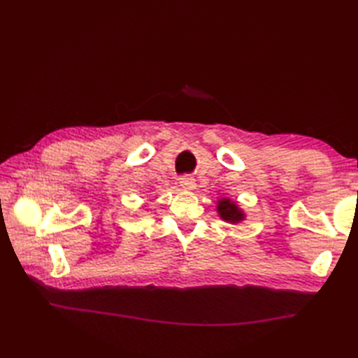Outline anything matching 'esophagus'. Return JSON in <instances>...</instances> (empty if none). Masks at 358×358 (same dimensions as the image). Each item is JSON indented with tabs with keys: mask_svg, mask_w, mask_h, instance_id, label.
Instances as JSON below:
<instances>
[{
	"mask_svg": "<svg viewBox=\"0 0 358 358\" xmlns=\"http://www.w3.org/2000/svg\"><path fill=\"white\" fill-rule=\"evenodd\" d=\"M180 186H181V189H185V191H194L196 183H195V180L191 177H183V178H180Z\"/></svg>",
	"mask_w": 358,
	"mask_h": 358,
	"instance_id": "esophagus-1",
	"label": "esophagus"
}]
</instances>
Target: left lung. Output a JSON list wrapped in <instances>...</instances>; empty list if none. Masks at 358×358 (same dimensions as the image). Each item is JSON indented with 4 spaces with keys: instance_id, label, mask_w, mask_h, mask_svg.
<instances>
[{
    "instance_id": "1",
    "label": "left lung",
    "mask_w": 358,
    "mask_h": 358,
    "mask_svg": "<svg viewBox=\"0 0 358 358\" xmlns=\"http://www.w3.org/2000/svg\"><path fill=\"white\" fill-rule=\"evenodd\" d=\"M217 214L223 222L231 224H240L246 220L245 210L238 206L237 201L231 200L229 196H222V199L217 200Z\"/></svg>"
}]
</instances>
